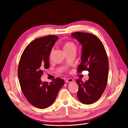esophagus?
Masks as SVG:
<instances>
[{
	"instance_id": "obj_1",
	"label": "esophagus",
	"mask_w": 128,
	"mask_h": 128,
	"mask_svg": "<svg viewBox=\"0 0 128 128\" xmlns=\"http://www.w3.org/2000/svg\"><path fill=\"white\" fill-rule=\"evenodd\" d=\"M74 81L73 79L71 78H68V79H66V82H67V83H70V82H72Z\"/></svg>"
}]
</instances>
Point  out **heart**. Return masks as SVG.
I'll return each instance as SVG.
<instances>
[{
	"label": "heart",
	"mask_w": 128,
	"mask_h": 128,
	"mask_svg": "<svg viewBox=\"0 0 128 128\" xmlns=\"http://www.w3.org/2000/svg\"><path fill=\"white\" fill-rule=\"evenodd\" d=\"M63 48L65 52H67L72 50H76V45L72 42L67 41L64 44Z\"/></svg>",
	"instance_id": "1"
}]
</instances>
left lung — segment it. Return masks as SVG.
I'll list each match as a JSON object with an SVG mask.
<instances>
[{
	"label": "left lung",
	"mask_w": 128,
	"mask_h": 128,
	"mask_svg": "<svg viewBox=\"0 0 128 128\" xmlns=\"http://www.w3.org/2000/svg\"><path fill=\"white\" fill-rule=\"evenodd\" d=\"M72 36L82 46L81 63L77 72L87 70L89 76L85 82L80 79L76 80L77 98L83 104H92L101 97L107 86L109 69L107 53L102 41L94 34L75 32Z\"/></svg>",
	"instance_id": "8db88e82"
}]
</instances>
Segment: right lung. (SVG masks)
<instances>
[{
    "label": "right lung",
    "mask_w": 128,
    "mask_h": 128,
    "mask_svg": "<svg viewBox=\"0 0 128 128\" xmlns=\"http://www.w3.org/2000/svg\"><path fill=\"white\" fill-rule=\"evenodd\" d=\"M58 37L48 35L34 40L23 52L18 67V78L27 100L38 108L44 109L54 102L64 81L60 78L42 82V70L50 67L49 56Z\"/></svg>",
    "instance_id": "1"
}]
</instances>
